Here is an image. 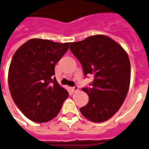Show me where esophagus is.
Masks as SVG:
<instances>
[{"instance_id": "obj_1", "label": "esophagus", "mask_w": 149, "mask_h": 149, "mask_svg": "<svg viewBox=\"0 0 149 149\" xmlns=\"http://www.w3.org/2000/svg\"><path fill=\"white\" fill-rule=\"evenodd\" d=\"M78 86L77 85H75L74 86V87H73V88H72V91H73L74 92H76V91H78Z\"/></svg>"}]
</instances>
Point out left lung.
<instances>
[{
    "instance_id": "left-lung-1",
    "label": "left lung",
    "mask_w": 149,
    "mask_h": 149,
    "mask_svg": "<svg viewBox=\"0 0 149 149\" xmlns=\"http://www.w3.org/2000/svg\"><path fill=\"white\" fill-rule=\"evenodd\" d=\"M70 49L81 64L84 76L94 77L91 88H82L89 101L80 111L92 122L109 120L119 110L130 88L131 68L126 52L104 35L71 42Z\"/></svg>"
}]
</instances>
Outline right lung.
<instances>
[{"mask_svg": "<svg viewBox=\"0 0 149 149\" xmlns=\"http://www.w3.org/2000/svg\"><path fill=\"white\" fill-rule=\"evenodd\" d=\"M69 43L32 39L13 55L8 84L11 97L24 115L36 123L57 116L68 93L56 81L55 66L68 49Z\"/></svg>", "mask_w": 149, "mask_h": 149, "instance_id": "obj_1", "label": "right lung"}]
</instances>
